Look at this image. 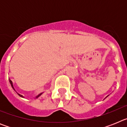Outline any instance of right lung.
<instances>
[{"mask_svg": "<svg viewBox=\"0 0 127 127\" xmlns=\"http://www.w3.org/2000/svg\"><path fill=\"white\" fill-rule=\"evenodd\" d=\"M9 82H10V84H11V86H12V88H13V89H14V87H13V83H12V81H11V80H10V79H9ZM41 94H39V95H37V97H36V98H37V97H39V96H40V95H41ZM18 95H19V96H20V97H23V96H22V95H20V94H18Z\"/></svg>", "mask_w": 127, "mask_h": 127, "instance_id": "add662e5", "label": "right lung"}]
</instances>
